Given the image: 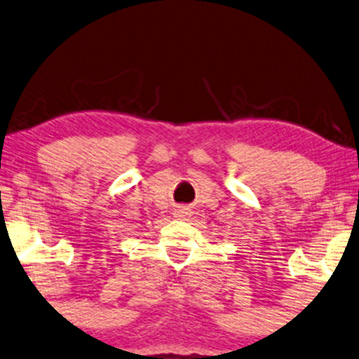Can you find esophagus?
<instances>
[{
    "label": "esophagus",
    "instance_id": "obj_1",
    "mask_svg": "<svg viewBox=\"0 0 359 359\" xmlns=\"http://www.w3.org/2000/svg\"><path fill=\"white\" fill-rule=\"evenodd\" d=\"M177 215H179V217H187V215H189L187 208H179V210H177Z\"/></svg>",
    "mask_w": 359,
    "mask_h": 359
}]
</instances>
